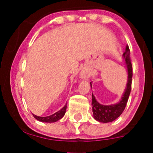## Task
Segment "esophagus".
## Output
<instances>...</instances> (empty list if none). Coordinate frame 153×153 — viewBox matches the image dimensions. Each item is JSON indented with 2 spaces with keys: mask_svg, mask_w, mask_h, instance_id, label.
Wrapping results in <instances>:
<instances>
[{
  "mask_svg": "<svg viewBox=\"0 0 153 153\" xmlns=\"http://www.w3.org/2000/svg\"><path fill=\"white\" fill-rule=\"evenodd\" d=\"M80 76L81 79H88V72H86V71L83 70H81V72L80 73Z\"/></svg>",
  "mask_w": 153,
  "mask_h": 153,
  "instance_id": "1",
  "label": "esophagus"
}]
</instances>
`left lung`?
Masks as SVG:
<instances>
[{"instance_id": "left-lung-1", "label": "left lung", "mask_w": 153, "mask_h": 153, "mask_svg": "<svg viewBox=\"0 0 153 153\" xmlns=\"http://www.w3.org/2000/svg\"><path fill=\"white\" fill-rule=\"evenodd\" d=\"M123 57L127 68L128 77H127V83L125 88V91L120 101L118 103L111 105H103L98 103L95 96L92 93V106H93L92 109L93 112V117L96 120L100 123H110L118 118L122 114L128 101L131 92V79H132V65L129 57V49L128 46L126 47L125 51L123 53ZM91 86L92 87L91 82Z\"/></svg>"}]
</instances>
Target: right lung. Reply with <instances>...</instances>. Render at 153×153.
<instances>
[{"instance_id":"add662e5","label":"right lung","mask_w":153,"mask_h":153,"mask_svg":"<svg viewBox=\"0 0 153 153\" xmlns=\"http://www.w3.org/2000/svg\"><path fill=\"white\" fill-rule=\"evenodd\" d=\"M67 103L65 104L63 107H62L60 111H58L55 114H53V115H51V116H46V117H40V116H35V115L33 114V117L35 119H37V120L40 121V122H44V123H54L56 122V121L59 120L60 119H61L62 117L64 116L66 112V108H67Z\"/></svg>"}]
</instances>
